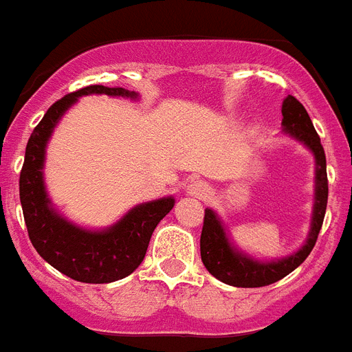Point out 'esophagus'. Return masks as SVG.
<instances>
[{
    "label": "esophagus",
    "mask_w": 352,
    "mask_h": 352,
    "mask_svg": "<svg viewBox=\"0 0 352 352\" xmlns=\"http://www.w3.org/2000/svg\"><path fill=\"white\" fill-rule=\"evenodd\" d=\"M187 192H189L190 196H194V198H207V196L210 194V189H209V185L205 184V182L196 179V182H192V184L187 187Z\"/></svg>",
    "instance_id": "1"
}]
</instances>
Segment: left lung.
Listing matches in <instances>:
<instances>
[{
    "mask_svg": "<svg viewBox=\"0 0 352 352\" xmlns=\"http://www.w3.org/2000/svg\"><path fill=\"white\" fill-rule=\"evenodd\" d=\"M282 125L285 134L292 136L298 142H302L305 147L314 154L316 160V185H314V207L313 221L309 230L307 241L303 243L300 251L294 254L282 258V260L261 261L254 260L243 251H238L230 243L229 236L225 232V227L212 209H205L204 229L199 238V251L201 261L207 267V271L220 282L234 287H263L282 280L302 265L305 258L311 254L314 243L318 240L320 229H322L323 216L327 209V163L323 153L322 142L318 132L314 131V125L309 118L305 107L294 96H287L282 105Z\"/></svg>",
    "mask_w": 352,
    "mask_h": 352,
    "instance_id": "8db88e82",
    "label": "left lung"
}]
</instances>
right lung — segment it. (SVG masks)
Returning <instances> with one entry per match:
<instances>
[{
    "mask_svg": "<svg viewBox=\"0 0 352 352\" xmlns=\"http://www.w3.org/2000/svg\"><path fill=\"white\" fill-rule=\"evenodd\" d=\"M89 94H107L136 100L122 87L89 85L58 100L36 125L25 148L19 174V199L34 249L65 276L83 283H111L129 276L145 258L156 225L170 212L174 198L154 199L132 207L122 220L103 230L78 227L50 205L45 190V147L52 131L76 100Z\"/></svg>",
    "mask_w": 352,
    "mask_h": 352,
    "instance_id": "obj_1",
    "label": "right lung"
}]
</instances>
